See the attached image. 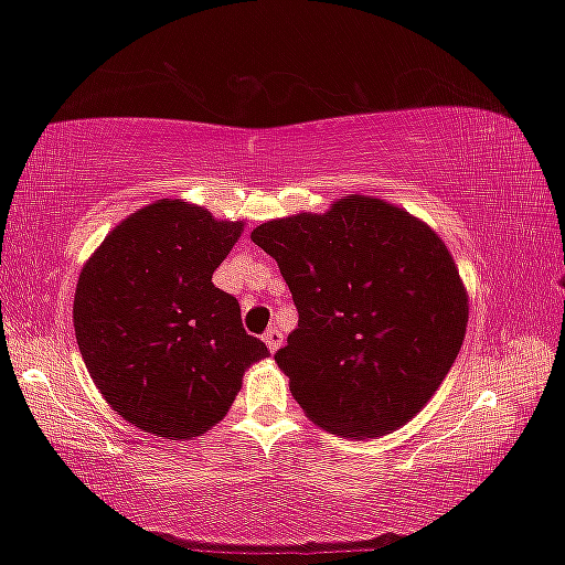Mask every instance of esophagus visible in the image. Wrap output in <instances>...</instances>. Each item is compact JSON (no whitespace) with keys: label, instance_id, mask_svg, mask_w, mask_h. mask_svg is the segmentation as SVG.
Masks as SVG:
<instances>
[{"label":"esophagus","instance_id":"esophagus-1","mask_svg":"<svg viewBox=\"0 0 565 565\" xmlns=\"http://www.w3.org/2000/svg\"><path fill=\"white\" fill-rule=\"evenodd\" d=\"M264 343H266V347H269L271 353H276V351L281 349V343H284V333L279 329H269V331L264 333Z\"/></svg>","mask_w":565,"mask_h":565}]
</instances>
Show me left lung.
Returning a JSON list of instances; mask_svg holds the SVG:
<instances>
[{"mask_svg": "<svg viewBox=\"0 0 565 565\" xmlns=\"http://www.w3.org/2000/svg\"><path fill=\"white\" fill-rule=\"evenodd\" d=\"M252 242L279 264L299 309L274 359L313 424L376 438L431 401L468 323L463 279L431 226L349 194L323 214L264 222Z\"/></svg>", "mask_w": 565, "mask_h": 565, "instance_id": "1", "label": "left lung"}]
</instances>
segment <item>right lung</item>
<instances>
[{
    "mask_svg": "<svg viewBox=\"0 0 565 565\" xmlns=\"http://www.w3.org/2000/svg\"><path fill=\"white\" fill-rule=\"evenodd\" d=\"M244 222L159 199L111 228L79 274L74 333L104 401L171 441L206 434L232 408L244 371L269 356L212 276Z\"/></svg>",
    "mask_w": 565,
    "mask_h": 565,
    "instance_id": "1",
    "label": "right lung"
}]
</instances>
